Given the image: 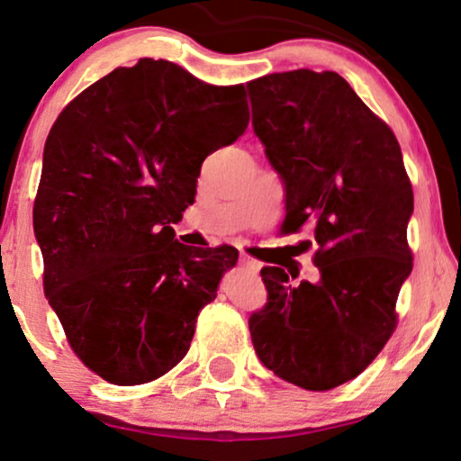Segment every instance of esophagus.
I'll list each match as a JSON object with an SVG mask.
<instances>
[{"mask_svg":"<svg viewBox=\"0 0 461 461\" xmlns=\"http://www.w3.org/2000/svg\"><path fill=\"white\" fill-rule=\"evenodd\" d=\"M240 266L244 269H249V272H253V274H259V269H261V263L253 259V257L247 255V253H240Z\"/></svg>","mask_w":461,"mask_h":461,"instance_id":"esophagus-1","label":"esophagus"}]
</instances>
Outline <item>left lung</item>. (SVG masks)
Wrapping results in <instances>:
<instances>
[{"label":"left lung","mask_w":461,"mask_h":461,"mask_svg":"<svg viewBox=\"0 0 461 461\" xmlns=\"http://www.w3.org/2000/svg\"><path fill=\"white\" fill-rule=\"evenodd\" d=\"M247 88L255 134L285 185L282 227L312 225L318 267L316 280L299 285L282 267L261 269L267 303L249 318L250 339L280 379L333 390L388 343L413 269V189L401 145L335 71L272 73Z\"/></svg>","instance_id":"obj_1"}]
</instances>
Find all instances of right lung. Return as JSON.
Instances as JSON below:
<instances>
[{"label":"right lung","instance_id":"obj_1","mask_svg":"<svg viewBox=\"0 0 461 461\" xmlns=\"http://www.w3.org/2000/svg\"><path fill=\"white\" fill-rule=\"evenodd\" d=\"M244 86H211L170 60L118 67L77 95L44 147L33 230L44 293L77 358L115 385L162 377L238 261L173 223L202 162L249 126Z\"/></svg>","mask_w":461,"mask_h":461}]
</instances>
